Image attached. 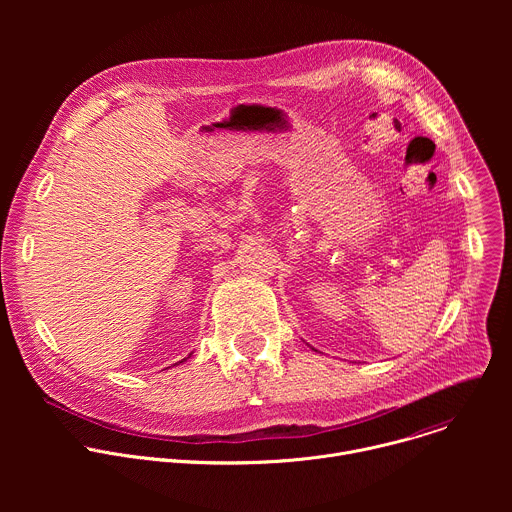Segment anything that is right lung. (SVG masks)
Segmentation results:
<instances>
[{
	"instance_id": "obj_1",
	"label": "right lung",
	"mask_w": 512,
	"mask_h": 512,
	"mask_svg": "<svg viewBox=\"0 0 512 512\" xmlns=\"http://www.w3.org/2000/svg\"><path fill=\"white\" fill-rule=\"evenodd\" d=\"M184 360H186V358H184ZM184 360H182V362H184Z\"/></svg>"
}]
</instances>
